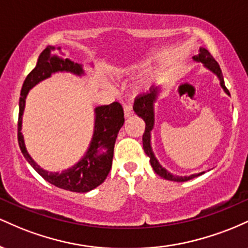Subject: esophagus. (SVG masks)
I'll return each mask as SVG.
<instances>
[{
  "label": "esophagus",
  "mask_w": 248,
  "mask_h": 248,
  "mask_svg": "<svg viewBox=\"0 0 248 248\" xmlns=\"http://www.w3.org/2000/svg\"><path fill=\"white\" fill-rule=\"evenodd\" d=\"M124 116L126 118H129L134 114V110H133V106L132 105H124Z\"/></svg>",
  "instance_id": "esophagus-1"
}]
</instances>
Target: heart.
<instances>
[{"mask_svg": "<svg viewBox=\"0 0 248 248\" xmlns=\"http://www.w3.org/2000/svg\"><path fill=\"white\" fill-rule=\"evenodd\" d=\"M141 67H142V66H140V65H132V66H128L127 69H124V72L130 73V75H133V73L138 72V71L140 70Z\"/></svg>", "mask_w": 248, "mask_h": 248, "instance_id": "obj_1", "label": "heart"}]
</instances>
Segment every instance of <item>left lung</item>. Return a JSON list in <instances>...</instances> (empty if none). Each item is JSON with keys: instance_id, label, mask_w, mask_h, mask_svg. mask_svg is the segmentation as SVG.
<instances>
[{"instance_id": "obj_1", "label": "left lung", "mask_w": 248, "mask_h": 248, "mask_svg": "<svg viewBox=\"0 0 248 248\" xmlns=\"http://www.w3.org/2000/svg\"><path fill=\"white\" fill-rule=\"evenodd\" d=\"M193 59L197 62H202L207 69H210L213 73H216V75L219 77V79H220L221 87L224 88V91L227 93V94H230L229 90H227L224 84L223 75H221V70L220 67H219V64L216 62V59L213 58L212 55L209 52V51L206 49H203V47H201V49H199V55L193 57ZM158 91H160V88L158 87H153L148 93H143V94L139 95L138 98H136L135 104H134V107H133L134 112L140 116V118L143 119L144 122H146V129H144L143 138H142L144 153L147 154V156H149L150 164H152L154 171L157 173L158 176L168 179V181H173V182L189 181V179L197 177V176L201 175V173H196V175H191L189 176V177H178V176H173L172 173L167 171L164 168H162L160 166V163H158L157 160L155 158V156H154L152 147H150V132H152L154 127V102L156 100V96L158 94Z\"/></svg>"}]
</instances>
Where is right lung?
Masks as SVG:
<instances>
[{"label":"right lung","instance_id":"right-lung-1","mask_svg":"<svg viewBox=\"0 0 248 248\" xmlns=\"http://www.w3.org/2000/svg\"><path fill=\"white\" fill-rule=\"evenodd\" d=\"M56 47L47 46L38 57L36 67L27 76L23 82L19 98V113L17 122V139L23 153L24 157L31 164V167L42 176L45 181L61 189L73 192H87L99 186L106 179L110 171L114 155V144L119 130L124 126V108L119 102H113L106 106L95 108V127L91 146L86 155L80 162L70 169L62 172H49L43 170L35 161L30 157L25 149L23 135L21 133L22 115H23L25 98L30 88L49 78L51 73L57 71H70L76 75H81V66L70 59H62L53 55ZM106 149V153H100V150Z\"/></svg>","mask_w":248,"mask_h":248}]
</instances>
